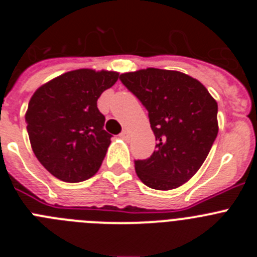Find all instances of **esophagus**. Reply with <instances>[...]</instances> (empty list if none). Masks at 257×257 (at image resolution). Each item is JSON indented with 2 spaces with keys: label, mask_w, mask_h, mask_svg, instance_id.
<instances>
[{
  "label": "esophagus",
  "mask_w": 257,
  "mask_h": 257,
  "mask_svg": "<svg viewBox=\"0 0 257 257\" xmlns=\"http://www.w3.org/2000/svg\"><path fill=\"white\" fill-rule=\"evenodd\" d=\"M127 134H128V133H127V130H123L121 134H119V136H121L122 139H127V136H128Z\"/></svg>",
  "instance_id": "obj_1"
}]
</instances>
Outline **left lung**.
<instances>
[{
    "label": "left lung",
    "instance_id": "8db88e82",
    "mask_svg": "<svg viewBox=\"0 0 257 257\" xmlns=\"http://www.w3.org/2000/svg\"><path fill=\"white\" fill-rule=\"evenodd\" d=\"M148 110L156 151L135 161L140 180L170 190L187 183L207 158L217 131V103L196 78L176 70L148 68L119 76Z\"/></svg>",
    "mask_w": 257,
    "mask_h": 257
}]
</instances>
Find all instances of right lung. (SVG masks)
<instances>
[{"instance_id": "1", "label": "right lung", "mask_w": 257, "mask_h": 257, "mask_svg": "<svg viewBox=\"0 0 257 257\" xmlns=\"http://www.w3.org/2000/svg\"><path fill=\"white\" fill-rule=\"evenodd\" d=\"M118 79L117 72L77 69L41 86L26 114L32 149L59 180L79 183L100 169L112 135L97 99Z\"/></svg>"}]
</instances>
